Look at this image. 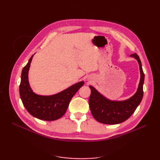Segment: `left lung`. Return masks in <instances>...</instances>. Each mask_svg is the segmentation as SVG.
Instances as JSON below:
<instances>
[{
	"label": "left lung",
	"mask_w": 160,
	"mask_h": 160,
	"mask_svg": "<svg viewBox=\"0 0 160 160\" xmlns=\"http://www.w3.org/2000/svg\"><path fill=\"white\" fill-rule=\"evenodd\" d=\"M130 57H134L138 61L141 77L136 93L129 99L124 101H111L105 98L93 87L89 86L91 91L89 99L91 112L93 118L101 123L114 125L125 122L134 113L142 100L145 75L142 62L136 53L131 55Z\"/></svg>",
	"instance_id": "left-lung-1"
}]
</instances>
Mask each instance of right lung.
<instances>
[{
  "mask_svg": "<svg viewBox=\"0 0 160 160\" xmlns=\"http://www.w3.org/2000/svg\"><path fill=\"white\" fill-rule=\"evenodd\" d=\"M33 55L22 70L19 93L25 108L33 117L44 121H54L61 118L68 108L70 101L84 81L71 85L60 93L52 95H39L34 93L28 83V70Z\"/></svg>",
  "mask_w": 160,
  "mask_h": 160,
  "instance_id": "obj_1",
  "label": "right lung"
}]
</instances>
